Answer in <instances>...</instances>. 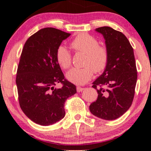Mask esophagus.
Listing matches in <instances>:
<instances>
[{
    "label": "esophagus",
    "mask_w": 151,
    "mask_h": 151,
    "mask_svg": "<svg viewBox=\"0 0 151 151\" xmlns=\"http://www.w3.org/2000/svg\"><path fill=\"white\" fill-rule=\"evenodd\" d=\"M84 89V88H83V87H81V86H77V92H81V91H82Z\"/></svg>",
    "instance_id": "1"
}]
</instances>
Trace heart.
<instances>
[{
	"label": "heart",
	"mask_w": 151,
	"mask_h": 151,
	"mask_svg": "<svg viewBox=\"0 0 151 151\" xmlns=\"http://www.w3.org/2000/svg\"><path fill=\"white\" fill-rule=\"evenodd\" d=\"M71 46L76 51L86 54L84 68H72L67 72L66 78L70 82L78 85L86 84L93 77V71L99 73L105 70L109 62V53L104 47H100L98 40L89 34L77 35L71 42ZM55 58L62 69H68L72 64V56L65 46L57 49Z\"/></svg>",
	"instance_id": "b5f03b06"
}]
</instances>
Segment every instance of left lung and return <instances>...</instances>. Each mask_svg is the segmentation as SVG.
Masks as SVG:
<instances>
[{"label":"left lung","mask_w":151,"mask_h":151,"mask_svg":"<svg viewBox=\"0 0 151 151\" xmlns=\"http://www.w3.org/2000/svg\"><path fill=\"white\" fill-rule=\"evenodd\" d=\"M95 31L105 40L109 62L102 74L93 82L98 97L89 106L90 112L104 120H115L130 108L135 93L137 70L133 49L122 32L110 27Z\"/></svg>","instance_id":"8db88e82"}]
</instances>
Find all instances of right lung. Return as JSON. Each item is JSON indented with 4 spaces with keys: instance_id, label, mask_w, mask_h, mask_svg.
Masks as SVG:
<instances>
[{
    "instance_id": "add662e5",
    "label": "right lung",
    "mask_w": 151,
    "mask_h": 151,
    "mask_svg": "<svg viewBox=\"0 0 151 151\" xmlns=\"http://www.w3.org/2000/svg\"><path fill=\"white\" fill-rule=\"evenodd\" d=\"M70 35L45 27L30 36L22 49L16 76L19 103L24 114L41 126L63 119L65 101L77 93L55 58L57 49ZM58 83H62V88H54Z\"/></svg>"
}]
</instances>
